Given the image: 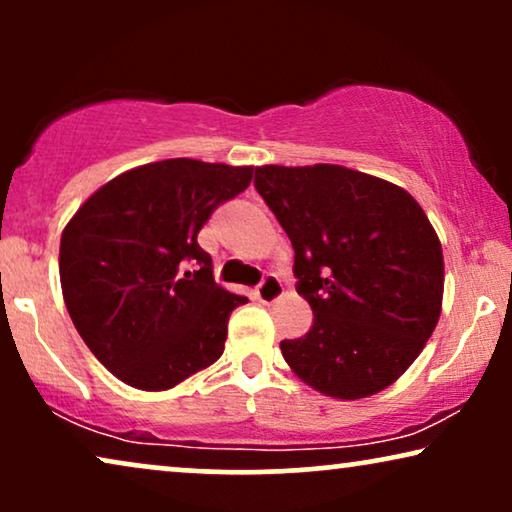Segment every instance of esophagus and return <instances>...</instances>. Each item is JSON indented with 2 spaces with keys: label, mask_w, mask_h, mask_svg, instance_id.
Masks as SVG:
<instances>
[{
  "label": "esophagus",
  "mask_w": 512,
  "mask_h": 512,
  "mask_svg": "<svg viewBox=\"0 0 512 512\" xmlns=\"http://www.w3.org/2000/svg\"><path fill=\"white\" fill-rule=\"evenodd\" d=\"M279 296H282V282H279L275 275H265L263 282L258 284V289H256V298L261 300V303L270 305V303H275Z\"/></svg>",
  "instance_id": "obj_1"
}]
</instances>
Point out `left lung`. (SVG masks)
<instances>
[{
    "mask_svg": "<svg viewBox=\"0 0 512 512\" xmlns=\"http://www.w3.org/2000/svg\"><path fill=\"white\" fill-rule=\"evenodd\" d=\"M256 191L289 235L312 328L282 340L305 384L356 401L394 384L443 305V249L408 191L342 165L256 167Z\"/></svg>",
    "mask_w": 512,
    "mask_h": 512,
    "instance_id": "left-lung-1",
    "label": "left lung"
}]
</instances>
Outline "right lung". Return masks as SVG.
I'll return each instance as SVG.
<instances>
[{"instance_id": "obj_1", "label": "right lung", "mask_w": 512, "mask_h": 512, "mask_svg": "<svg viewBox=\"0 0 512 512\" xmlns=\"http://www.w3.org/2000/svg\"><path fill=\"white\" fill-rule=\"evenodd\" d=\"M251 174L254 167L160 160L118 174L67 223L60 240L67 312L121 382L172 389L223 354L230 312L247 298L214 282L198 233Z\"/></svg>"}]
</instances>
